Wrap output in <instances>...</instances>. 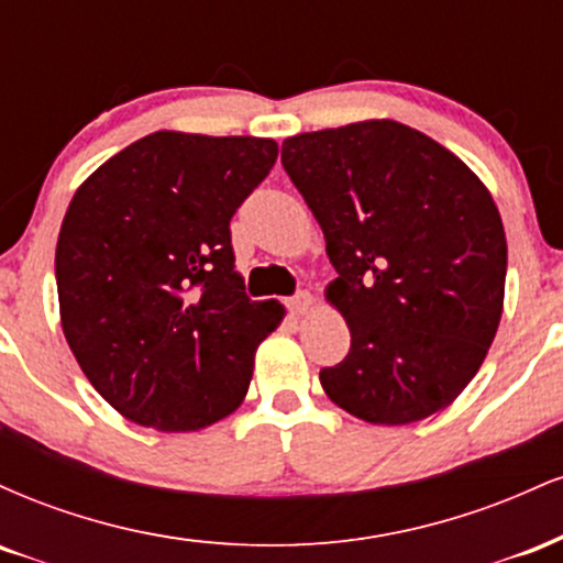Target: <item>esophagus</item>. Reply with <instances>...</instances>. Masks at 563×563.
Segmentation results:
<instances>
[{
    "label": "esophagus",
    "mask_w": 563,
    "mask_h": 563,
    "mask_svg": "<svg viewBox=\"0 0 563 563\" xmlns=\"http://www.w3.org/2000/svg\"><path fill=\"white\" fill-rule=\"evenodd\" d=\"M312 294H307V290H299V294H294L290 299L286 301V307L290 309L294 314H307L309 309H312Z\"/></svg>",
    "instance_id": "esophagus-1"
}]
</instances>
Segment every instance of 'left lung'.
<instances>
[{"label":"left lung","instance_id":"8db88e82","mask_svg":"<svg viewBox=\"0 0 563 563\" xmlns=\"http://www.w3.org/2000/svg\"><path fill=\"white\" fill-rule=\"evenodd\" d=\"M283 169L318 219L339 277L328 299L352 346L320 384L367 423L448 407L497 333L508 245L487 187L461 158L397 121L283 142Z\"/></svg>","mask_w":563,"mask_h":563}]
</instances>
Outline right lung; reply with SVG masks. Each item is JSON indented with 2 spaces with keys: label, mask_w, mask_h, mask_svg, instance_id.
<instances>
[{
  "label": "right lung",
  "mask_w": 563,
  "mask_h": 563,
  "mask_svg": "<svg viewBox=\"0 0 563 563\" xmlns=\"http://www.w3.org/2000/svg\"><path fill=\"white\" fill-rule=\"evenodd\" d=\"M275 158V140L153 132L76 190L55 251L63 333L129 421L196 431L249 391L283 307L245 296L230 219Z\"/></svg>",
  "instance_id": "add662e5"
}]
</instances>
